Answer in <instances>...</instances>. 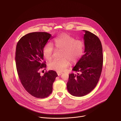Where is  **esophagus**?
I'll return each instance as SVG.
<instances>
[{
	"label": "esophagus",
	"mask_w": 121,
	"mask_h": 121,
	"mask_svg": "<svg viewBox=\"0 0 121 121\" xmlns=\"http://www.w3.org/2000/svg\"><path fill=\"white\" fill-rule=\"evenodd\" d=\"M57 74L58 76H60L61 75H62V73H61V72H57Z\"/></svg>",
	"instance_id": "obj_1"
}]
</instances>
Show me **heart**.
Listing matches in <instances>:
<instances>
[{"mask_svg": "<svg viewBox=\"0 0 121 121\" xmlns=\"http://www.w3.org/2000/svg\"><path fill=\"white\" fill-rule=\"evenodd\" d=\"M54 46L56 49H62L60 59H56L48 63V67L52 70L62 72L71 63L78 62L82 56L84 51L83 41L76 39L66 33H62L56 37L50 43L44 45L43 49L44 57L50 60L53 56Z\"/></svg>", "mask_w": 121, "mask_h": 121, "instance_id": "obj_1", "label": "heart"}]
</instances>
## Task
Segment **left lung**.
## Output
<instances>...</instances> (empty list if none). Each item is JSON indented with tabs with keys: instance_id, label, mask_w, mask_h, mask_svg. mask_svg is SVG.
Returning a JSON list of instances; mask_svg holds the SVG:
<instances>
[{
	"instance_id": "8db88e82",
	"label": "left lung",
	"mask_w": 121,
	"mask_h": 121,
	"mask_svg": "<svg viewBox=\"0 0 121 121\" xmlns=\"http://www.w3.org/2000/svg\"><path fill=\"white\" fill-rule=\"evenodd\" d=\"M83 39L84 55L69 75L67 89L70 94L82 97L91 92L96 86L102 71L103 54L101 43L94 34L86 30Z\"/></svg>"
}]
</instances>
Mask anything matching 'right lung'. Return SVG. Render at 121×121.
I'll return each mask as SVG.
<instances>
[{"label": "right lung", "mask_w": 121, "mask_h": 121, "mask_svg": "<svg viewBox=\"0 0 121 121\" xmlns=\"http://www.w3.org/2000/svg\"><path fill=\"white\" fill-rule=\"evenodd\" d=\"M51 34L46 32L29 33L17 43L15 61L17 72L25 90L37 98H44L52 92L53 84L58 76L56 72L49 70L41 76L40 70L46 67L43 62V47Z\"/></svg>", "instance_id": "1"}]
</instances>
